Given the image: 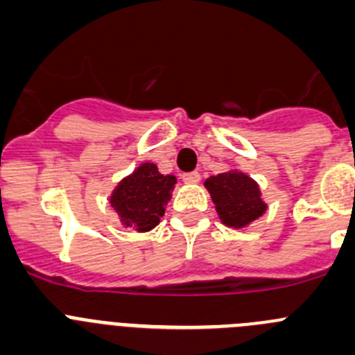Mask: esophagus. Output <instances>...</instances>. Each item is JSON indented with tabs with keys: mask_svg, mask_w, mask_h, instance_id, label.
<instances>
[{
	"mask_svg": "<svg viewBox=\"0 0 355 355\" xmlns=\"http://www.w3.org/2000/svg\"><path fill=\"white\" fill-rule=\"evenodd\" d=\"M182 182L187 185H196L198 182H200V173H198V171H193V173L182 175Z\"/></svg>",
	"mask_w": 355,
	"mask_h": 355,
	"instance_id": "34e87169",
	"label": "esophagus"
}]
</instances>
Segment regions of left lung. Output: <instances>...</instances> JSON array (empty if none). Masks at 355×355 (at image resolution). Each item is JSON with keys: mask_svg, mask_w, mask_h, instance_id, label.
Listing matches in <instances>:
<instances>
[{"mask_svg": "<svg viewBox=\"0 0 355 355\" xmlns=\"http://www.w3.org/2000/svg\"><path fill=\"white\" fill-rule=\"evenodd\" d=\"M203 185L210 193L217 216L228 228H248L269 209L261 198L258 182L241 170L214 175Z\"/></svg>", "mask_w": 355, "mask_h": 355, "instance_id": "1", "label": "left lung"}]
</instances>
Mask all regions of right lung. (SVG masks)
Wrapping results in <instances>:
<instances>
[{"mask_svg": "<svg viewBox=\"0 0 355 355\" xmlns=\"http://www.w3.org/2000/svg\"><path fill=\"white\" fill-rule=\"evenodd\" d=\"M175 184V175H162L154 162H143L118 182L110 203L125 228L146 233L161 223Z\"/></svg>", "mask_w": 355, "mask_h": 355, "instance_id": "right-lung-1", "label": "right lung"}]
</instances>
